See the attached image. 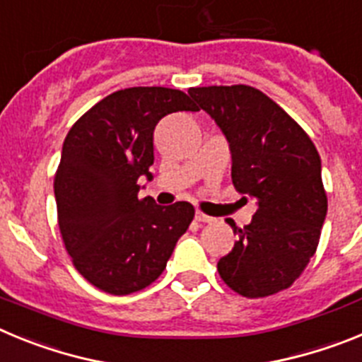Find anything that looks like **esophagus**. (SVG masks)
<instances>
[{
  "label": "esophagus",
  "mask_w": 362,
  "mask_h": 362,
  "mask_svg": "<svg viewBox=\"0 0 362 362\" xmlns=\"http://www.w3.org/2000/svg\"><path fill=\"white\" fill-rule=\"evenodd\" d=\"M196 219L199 221V223H212V221H216L214 217L206 216V214H203V212H196Z\"/></svg>",
  "instance_id": "1"
}]
</instances>
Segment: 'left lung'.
Wrapping results in <instances>:
<instances>
[{
    "label": "left lung",
    "mask_w": 362,
    "mask_h": 362,
    "mask_svg": "<svg viewBox=\"0 0 362 362\" xmlns=\"http://www.w3.org/2000/svg\"><path fill=\"white\" fill-rule=\"evenodd\" d=\"M188 94L225 134L235 190L257 204L250 225L230 223L239 239L217 263L221 279L250 299L288 288L317 250L328 210L317 148L254 86H199Z\"/></svg>",
    "instance_id": "1"
}]
</instances>
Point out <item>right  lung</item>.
Here are the masks:
<instances>
[{
	"label": "right lung",
	"mask_w": 362,
	"mask_h": 362,
	"mask_svg": "<svg viewBox=\"0 0 362 362\" xmlns=\"http://www.w3.org/2000/svg\"><path fill=\"white\" fill-rule=\"evenodd\" d=\"M183 110H199L185 92L132 86L101 99L66 134L54 177L57 223L74 267L95 288H146L194 219L187 201L137 197V181L152 179L156 124Z\"/></svg>",
	"instance_id": "right-lung-1"
}]
</instances>
